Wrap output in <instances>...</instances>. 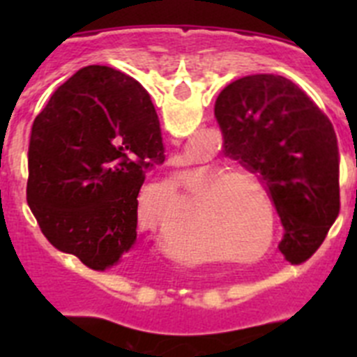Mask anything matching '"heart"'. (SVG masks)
Here are the masks:
<instances>
[{"instance_id":"b5f03b06","label":"heart","mask_w":357,"mask_h":357,"mask_svg":"<svg viewBox=\"0 0 357 357\" xmlns=\"http://www.w3.org/2000/svg\"><path fill=\"white\" fill-rule=\"evenodd\" d=\"M176 182L185 195H195L197 213L225 239L236 254H250L261 247L268 252L275 241V209L263 182L245 169H229L225 164L204 162L184 169ZM166 204L178 207L184 202L173 178H159L143 189L139 209Z\"/></svg>"}]
</instances>
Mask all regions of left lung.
Returning <instances> with one entry per match:
<instances>
[{"label": "left lung", "mask_w": 357, "mask_h": 357, "mask_svg": "<svg viewBox=\"0 0 357 357\" xmlns=\"http://www.w3.org/2000/svg\"><path fill=\"white\" fill-rule=\"evenodd\" d=\"M230 159L264 184L284 238L279 250L304 263L340 213V151L333 123L291 80L250 75L232 82L214 105Z\"/></svg>", "instance_id": "1"}]
</instances>
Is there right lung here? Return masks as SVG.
Listing matches in <instances>:
<instances>
[{"label": "right lung", "instance_id": "add662e5", "mask_svg": "<svg viewBox=\"0 0 357 357\" xmlns=\"http://www.w3.org/2000/svg\"><path fill=\"white\" fill-rule=\"evenodd\" d=\"M159 118L139 82L82 68L33 121L26 200L53 247L103 272L137 239V195L164 162Z\"/></svg>", "mask_w": 357, "mask_h": 357}]
</instances>
